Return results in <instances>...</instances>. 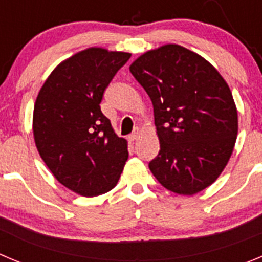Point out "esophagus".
I'll return each mask as SVG.
<instances>
[{"label":"esophagus","mask_w":262,"mask_h":262,"mask_svg":"<svg viewBox=\"0 0 262 262\" xmlns=\"http://www.w3.org/2000/svg\"><path fill=\"white\" fill-rule=\"evenodd\" d=\"M140 133H141L140 128H134L133 133H132L130 136H129V141H136L137 138H138V137H140Z\"/></svg>","instance_id":"obj_1"}]
</instances>
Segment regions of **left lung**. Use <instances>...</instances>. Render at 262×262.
Here are the masks:
<instances>
[{
    "instance_id": "8db88e82",
    "label": "left lung",
    "mask_w": 262,
    "mask_h": 262,
    "mask_svg": "<svg viewBox=\"0 0 262 262\" xmlns=\"http://www.w3.org/2000/svg\"><path fill=\"white\" fill-rule=\"evenodd\" d=\"M150 96L160 150L148 168L166 189L193 195L219 178L237 136L227 82L202 56L178 44L145 52L129 67Z\"/></svg>"
}]
</instances>
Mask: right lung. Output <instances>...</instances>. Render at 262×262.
I'll return each instance as SVG.
<instances>
[{"mask_svg": "<svg viewBox=\"0 0 262 262\" xmlns=\"http://www.w3.org/2000/svg\"><path fill=\"white\" fill-rule=\"evenodd\" d=\"M130 56L83 49L58 63L37 94L32 116L37 151L58 183L83 197L114 189L128 160V142L115 133L100 103Z\"/></svg>", "mask_w": 262, "mask_h": 262, "instance_id": "1", "label": "right lung"}]
</instances>
